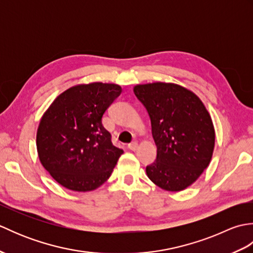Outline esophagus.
I'll list each match as a JSON object with an SVG mask.
<instances>
[{"instance_id":"34e87169","label":"esophagus","mask_w":253,"mask_h":253,"mask_svg":"<svg viewBox=\"0 0 253 253\" xmlns=\"http://www.w3.org/2000/svg\"><path fill=\"white\" fill-rule=\"evenodd\" d=\"M128 149L131 150V151H136V150L138 149V143L136 141L129 143V144H128Z\"/></svg>"}]
</instances>
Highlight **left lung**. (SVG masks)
<instances>
[{
    "label": "left lung",
    "mask_w": 253,
    "mask_h": 253,
    "mask_svg": "<svg viewBox=\"0 0 253 253\" xmlns=\"http://www.w3.org/2000/svg\"><path fill=\"white\" fill-rule=\"evenodd\" d=\"M151 120L157 159L148 165L150 180L168 191L193 184L211 162L215 131L206 106L179 84L152 83L133 87Z\"/></svg>",
    "instance_id": "1"
}]
</instances>
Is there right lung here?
<instances>
[{
	"instance_id": "1",
	"label": "right lung",
	"mask_w": 253,
	"mask_h": 253,
	"mask_svg": "<svg viewBox=\"0 0 253 253\" xmlns=\"http://www.w3.org/2000/svg\"><path fill=\"white\" fill-rule=\"evenodd\" d=\"M121 92L115 84L74 85L42 116L37 131L38 155L63 187L91 191L109 179L124 151L113 146L102 116Z\"/></svg>"
}]
</instances>
